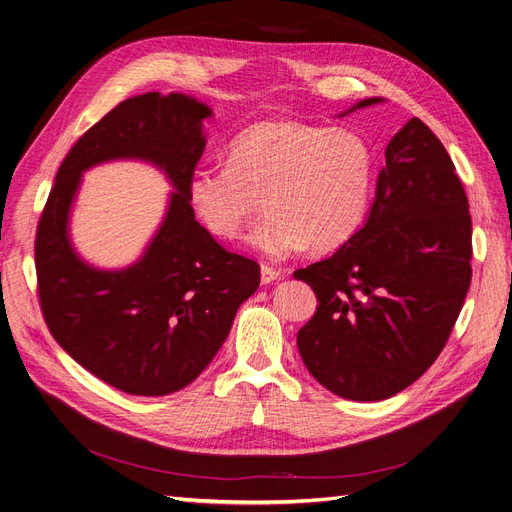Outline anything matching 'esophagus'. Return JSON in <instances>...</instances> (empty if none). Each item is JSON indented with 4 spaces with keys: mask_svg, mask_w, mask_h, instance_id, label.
I'll return each mask as SVG.
<instances>
[{
    "mask_svg": "<svg viewBox=\"0 0 512 512\" xmlns=\"http://www.w3.org/2000/svg\"><path fill=\"white\" fill-rule=\"evenodd\" d=\"M277 279H281V271L269 267V264H262V269H260V281H262V285H269V283H273V281H277Z\"/></svg>",
    "mask_w": 512,
    "mask_h": 512,
    "instance_id": "obj_1",
    "label": "esophagus"
}]
</instances>
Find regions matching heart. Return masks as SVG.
Listing matches in <instances>:
<instances>
[{
	"label": "heart",
	"instance_id": "b5f03b06",
	"mask_svg": "<svg viewBox=\"0 0 512 512\" xmlns=\"http://www.w3.org/2000/svg\"><path fill=\"white\" fill-rule=\"evenodd\" d=\"M374 187V155L351 130H323L290 119L260 121L239 132L227 166L197 168L187 182L195 216L214 237L237 239L264 208L250 243L281 260L311 248L330 252L365 220Z\"/></svg>",
	"mask_w": 512,
	"mask_h": 512
}]
</instances>
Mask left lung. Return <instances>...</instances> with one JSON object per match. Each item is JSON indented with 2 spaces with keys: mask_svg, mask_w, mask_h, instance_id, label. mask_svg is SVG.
<instances>
[{
  "mask_svg": "<svg viewBox=\"0 0 512 512\" xmlns=\"http://www.w3.org/2000/svg\"><path fill=\"white\" fill-rule=\"evenodd\" d=\"M380 98H365L355 109ZM473 222L441 140L412 117L384 149L365 227L298 269L317 294L298 351L344 399L382 401L416 382L447 344L468 292Z\"/></svg>",
  "mask_w": 512,
  "mask_h": 512,
  "instance_id": "8db88e82",
  "label": "left lung"
}]
</instances>
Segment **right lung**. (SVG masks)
Returning a JSON list of instances; mask_svg holds the SVG:
<instances>
[{
  "instance_id": "right-lung-1",
  "label": "right lung",
  "mask_w": 512,
  "mask_h": 512,
  "mask_svg": "<svg viewBox=\"0 0 512 512\" xmlns=\"http://www.w3.org/2000/svg\"><path fill=\"white\" fill-rule=\"evenodd\" d=\"M210 115L185 94L147 92L119 102L60 163L37 222V298L50 334L81 367L128 395L161 397L191 384L260 285L258 262L224 250L195 220L187 197L206 149L201 121ZM117 156L157 162L177 193L148 254L113 274L74 256L66 218L80 172Z\"/></svg>"
}]
</instances>
